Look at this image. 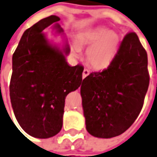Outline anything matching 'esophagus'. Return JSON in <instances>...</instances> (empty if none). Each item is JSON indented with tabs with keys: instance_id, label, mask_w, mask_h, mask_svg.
I'll return each instance as SVG.
<instances>
[{
	"instance_id": "obj_1",
	"label": "esophagus",
	"mask_w": 157,
	"mask_h": 157,
	"mask_svg": "<svg viewBox=\"0 0 157 157\" xmlns=\"http://www.w3.org/2000/svg\"><path fill=\"white\" fill-rule=\"evenodd\" d=\"M88 75H89V70H87V69H84V70H83V72H82V77H83V78L87 77Z\"/></svg>"
}]
</instances>
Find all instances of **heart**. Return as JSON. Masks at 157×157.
Here are the masks:
<instances>
[{"instance_id": "obj_1", "label": "heart", "mask_w": 157, "mask_h": 157, "mask_svg": "<svg viewBox=\"0 0 157 157\" xmlns=\"http://www.w3.org/2000/svg\"><path fill=\"white\" fill-rule=\"evenodd\" d=\"M120 46V38L115 33L109 30L97 27L85 31L76 38V44L73 45L75 56L80 55L82 48H88L86 52V61L95 70H105L108 68Z\"/></svg>"}]
</instances>
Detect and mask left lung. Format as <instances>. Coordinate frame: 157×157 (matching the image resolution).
<instances>
[{"label": "left lung", "mask_w": 157, "mask_h": 157, "mask_svg": "<svg viewBox=\"0 0 157 157\" xmlns=\"http://www.w3.org/2000/svg\"><path fill=\"white\" fill-rule=\"evenodd\" d=\"M148 56L135 33H129L109 67L82 81L81 95L86 129L92 136L111 138L134 123L149 87Z\"/></svg>", "instance_id": "1"}]
</instances>
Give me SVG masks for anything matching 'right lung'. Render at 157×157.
<instances>
[{
	"mask_svg": "<svg viewBox=\"0 0 157 157\" xmlns=\"http://www.w3.org/2000/svg\"><path fill=\"white\" fill-rule=\"evenodd\" d=\"M60 18L51 15L25 30L13 55L9 91L12 107L21 128L30 136L49 138L63 126L65 98L81 86L84 68L70 66L68 43L60 49L43 31ZM57 33L63 30L57 23Z\"/></svg>",
	"mask_w": 157,
	"mask_h": 157,
	"instance_id": "add662e5",
	"label": "right lung"
}]
</instances>
